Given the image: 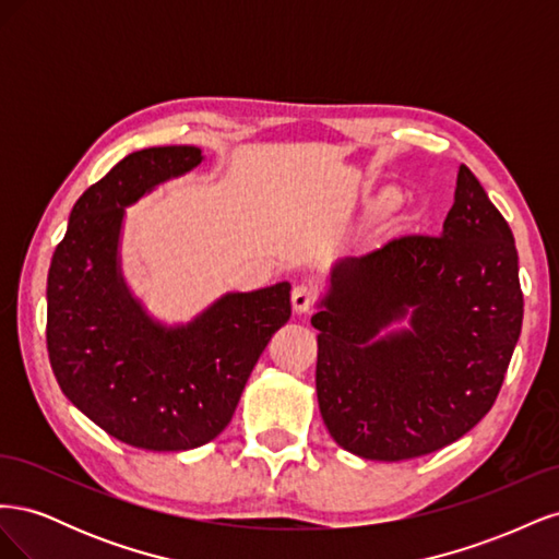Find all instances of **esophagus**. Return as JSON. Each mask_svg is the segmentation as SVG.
I'll use <instances>...</instances> for the list:
<instances>
[{
  "instance_id": "34e87169",
  "label": "esophagus",
  "mask_w": 559,
  "mask_h": 559,
  "mask_svg": "<svg viewBox=\"0 0 559 559\" xmlns=\"http://www.w3.org/2000/svg\"><path fill=\"white\" fill-rule=\"evenodd\" d=\"M314 289L312 286H308V284H298V286H294V292H292V306H294V312L296 314H306V312H310L312 310V306H314Z\"/></svg>"
}]
</instances>
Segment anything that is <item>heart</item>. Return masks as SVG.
<instances>
[{
  "instance_id": "heart-1",
  "label": "heart",
  "mask_w": 559,
  "mask_h": 559,
  "mask_svg": "<svg viewBox=\"0 0 559 559\" xmlns=\"http://www.w3.org/2000/svg\"><path fill=\"white\" fill-rule=\"evenodd\" d=\"M396 198H399V193H396V189L394 186H386V189H382L380 193H378V198H376V207L378 210H389L396 202Z\"/></svg>"
}]
</instances>
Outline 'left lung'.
<instances>
[{"label": "left lung", "mask_w": 559, "mask_h": 559, "mask_svg": "<svg viewBox=\"0 0 559 559\" xmlns=\"http://www.w3.org/2000/svg\"><path fill=\"white\" fill-rule=\"evenodd\" d=\"M317 401L333 441L376 462L441 450L489 413L522 329L513 233L466 165L438 238L331 267L317 302ZM401 320L405 330L389 332Z\"/></svg>", "instance_id": "left-lung-1"}]
</instances>
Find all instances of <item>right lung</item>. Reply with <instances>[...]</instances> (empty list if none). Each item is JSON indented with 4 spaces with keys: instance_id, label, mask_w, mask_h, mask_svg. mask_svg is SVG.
I'll return each mask as SVG.
<instances>
[{
    "instance_id": "obj_1",
    "label": "right lung",
    "mask_w": 559,
    "mask_h": 559,
    "mask_svg": "<svg viewBox=\"0 0 559 559\" xmlns=\"http://www.w3.org/2000/svg\"><path fill=\"white\" fill-rule=\"evenodd\" d=\"M202 158L198 146H151L116 163L76 200L48 270L46 345L62 394L132 448L179 452L214 441L292 317L289 282L224 294L175 326L132 296L118 251L126 207Z\"/></svg>"
}]
</instances>
